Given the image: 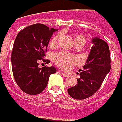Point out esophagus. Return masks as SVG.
Segmentation results:
<instances>
[{
    "instance_id": "obj_1",
    "label": "esophagus",
    "mask_w": 122,
    "mask_h": 122,
    "mask_svg": "<svg viewBox=\"0 0 122 122\" xmlns=\"http://www.w3.org/2000/svg\"><path fill=\"white\" fill-rule=\"evenodd\" d=\"M60 73L63 75L64 77H68V74H66V73H62V72H61Z\"/></svg>"
}]
</instances>
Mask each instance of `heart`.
Returning a JSON list of instances; mask_svg holds the SVG:
<instances>
[{"mask_svg": "<svg viewBox=\"0 0 122 122\" xmlns=\"http://www.w3.org/2000/svg\"><path fill=\"white\" fill-rule=\"evenodd\" d=\"M59 39V35L54 36L50 41V45H56ZM74 42L75 43H79L83 45L86 43V39L84 36L80 35H74ZM54 61L55 64L62 69H68L73 64L77 62V58L72 54L65 53V52H59L54 55Z\"/></svg>", "mask_w": 122, "mask_h": 122, "instance_id": "obj_1", "label": "heart"}]
</instances>
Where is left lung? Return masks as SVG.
<instances>
[{"label": "left lung", "instance_id": "1", "mask_svg": "<svg viewBox=\"0 0 122 122\" xmlns=\"http://www.w3.org/2000/svg\"><path fill=\"white\" fill-rule=\"evenodd\" d=\"M92 47L86 64L81 70L80 77L75 86L68 89L73 98L82 100L92 96L101 86L111 69L109 47L105 41L98 37L92 39Z\"/></svg>", "mask_w": 122, "mask_h": 122}]
</instances>
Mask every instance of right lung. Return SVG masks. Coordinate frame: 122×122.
Masks as SVG:
<instances>
[{
	"label": "right lung",
	"mask_w": 122,
	"mask_h": 122,
	"mask_svg": "<svg viewBox=\"0 0 122 122\" xmlns=\"http://www.w3.org/2000/svg\"><path fill=\"white\" fill-rule=\"evenodd\" d=\"M57 29L49 28L43 24L28 26L17 35L11 54L12 71L17 86L26 94L36 95L46 87L49 76L56 73L54 66L39 67L45 60V52L49 41Z\"/></svg>",
	"instance_id": "right-lung-1"
}]
</instances>
